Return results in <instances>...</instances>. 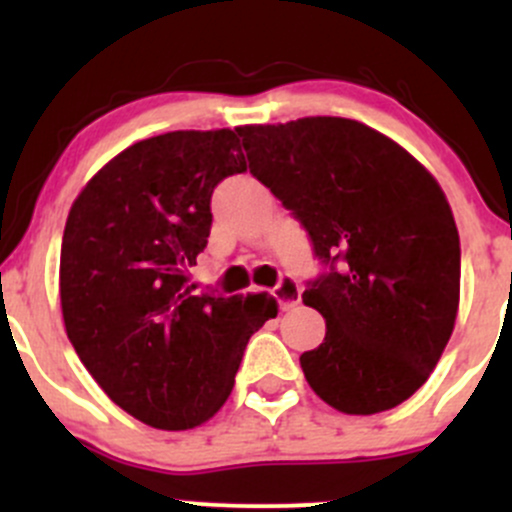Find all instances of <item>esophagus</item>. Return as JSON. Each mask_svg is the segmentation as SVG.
I'll list each match as a JSON object with an SVG mask.
<instances>
[{
	"label": "esophagus",
	"instance_id": "esophagus-1",
	"mask_svg": "<svg viewBox=\"0 0 512 512\" xmlns=\"http://www.w3.org/2000/svg\"><path fill=\"white\" fill-rule=\"evenodd\" d=\"M272 297L277 299L282 312H289V309L297 307L299 299H302V287H299V282L292 280V277H282V280L277 282V287L272 289Z\"/></svg>",
	"mask_w": 512,
	"mask_h": 512
}]
</instances>
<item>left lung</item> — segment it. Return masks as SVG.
I'll return each instance as SVG.
<instances>
[{"label":"left lung","mask_w":512,"mask_h":512,"mask_svg":"<svg viewBox=\"0 0 512 512\" xmlns=\"http://www.w3.org/2000/svg\"><path fill=\"white\" fill-rule=\"evenodd\" d=\"M250 173L299 220L324 265L304 304L327 322L299 356L314 394L344 414L414 396L458 314L461 242L441 185L359 121L312 116L242 126Z\"/></svg>","instance_id":"8db88e82"}]
</instances>
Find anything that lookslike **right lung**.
<instances>
[{"mask_svg":"<svg viewBox=\"0 0 512 512\" xmlns=\"http://www.w3.org/2000/svg\"><path fill=\"white\" fill-rule=\"evenodd\" d=\"M237 136L173 131L133 143L89 180L64 227L69 342L113 404L163 431L218 414L250 337L277 317L267 292L225 297L190 282L213 190L247 170Z\"/></svg>","mask_w":512,"mask_h":512,"instance_id":"obj_1","label":"right lung"}]
</instances>
